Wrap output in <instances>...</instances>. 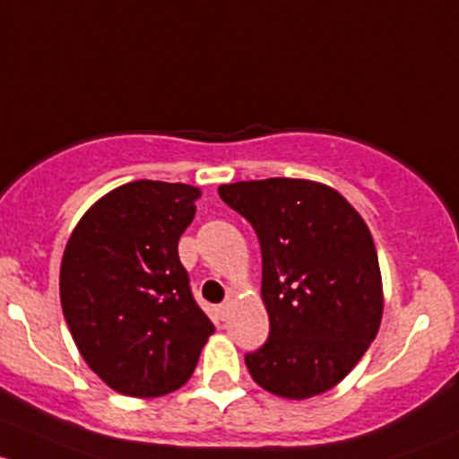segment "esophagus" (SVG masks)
<instances>
[{
	"label": "esophagus",
	"instance_id": "1",
	"mask_svg": "<svg viewBox=\"0 0 459 459\" xmlns=\"http://www.w3.org/2000/svg\"><path fill=\"white\" fill-rule=\"evenodd\" d=\"M231 305H234V300H231V299H228L225 302H221V305H219V316H221V320H228V318H230Z\"/></svg>",
	"mask_w": 459,
	"mask_h": 459
}]
</instances>
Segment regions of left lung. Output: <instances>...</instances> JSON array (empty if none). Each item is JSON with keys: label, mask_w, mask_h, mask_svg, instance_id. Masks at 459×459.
Masks as SVG:
<instances>
[{"label": "left lung", "mask_w": 459, "mask_h": 459, "mask_svg": "<svg viewBox=\"0 0 459 459\" xmlns=\"http://www.w3.org/2000/svg\"><path fill=\"white\" fill-rule=\"evenodd\" d=\"M219 196L252 223L263 254L269 338L245 356L254 382L305 400L358 365L382 320V276L362 216L305 178L238 181Z\"/></svg>", "instance_id": "8db88e82"}]
</instances>
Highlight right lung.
Listing matches in <instances>:
<instances>
[{"instance_id":"obj_1","label":"right lung","mask_w":459,"mask_h":459,"mask_svg":"<svg viewBox=\"0 0 459 459\" xmlns=\"http://www.w3.org/2000/svg\"><path fill=\"white\" fill-rule=\"evenodd\" d=\"M198 196L186 183H126L90 207L65 245L64 318L90 369L124 395L177 391L214 333L178 261Z\"/></svg>"}]
</instances>
